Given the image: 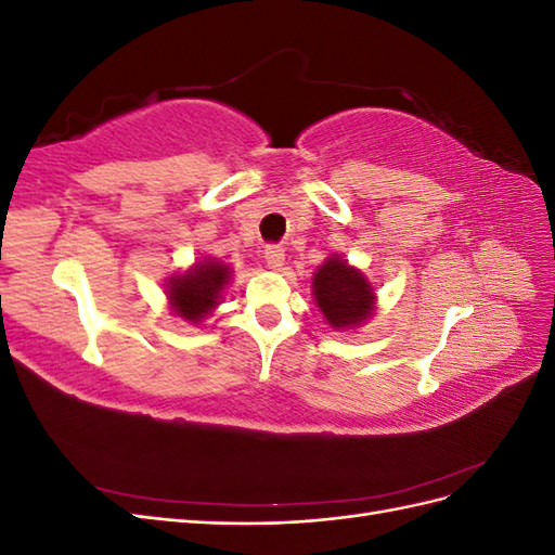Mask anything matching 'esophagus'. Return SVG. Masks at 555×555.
Wrapping results in <instances>:
<instances>
[{
  "instance_id": "1",
  "label": "esophagus",
  "mask_w": 555,
  "mask_h": 555,
  "mask_svg": "<svg viewBox=\"0 0 555 555\" xmlns=\"http://www.w3.org/2000/svg\"><path fill=\"white\" fill-rule=\"evenodd\" d=\"M263 257H266V263L273 268V271H280V268L284 266V249L280 245H268L263 249Z\"/></svg>"
}]
</instances>
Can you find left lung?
Wrapping results in <instances>:
<instances>
[{
    "label": "left lung",
    "mask_w": 555,
    "mask_h": 555,
    "mask_svg": "<svg viewBox=\"0 0 555 555\" xmlns=\"http://www.w3.org/2000/svg\"><path fill=\"white\" fill-rule=\"evenodd\" d=\"M312 296L333 331H357L377 310L373 282L345 257L331 255L312 275Z\"/></svg>",
    "instance_id": "1"
}]
</instances>
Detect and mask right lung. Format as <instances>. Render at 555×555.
Listing matches in <instances>:
<instances>
[{
  "label": "right lung",
  "instance_id": "add662e5",
  "mask_svg": "<svg viewBox=\"0 0 555 555\" xmlns=\"http://www.w3.org/2000/svg\"><path fill=\"white\" fill-rule=\"evenodd\" d=\"M231 275V266L215 257H201L188 271L173 273L164 284L171 312L192 326L204 324V319L222 304Z\"/></svg>",
  "mask_w": 555,
  "mask_h": 555
}]
</instances>
